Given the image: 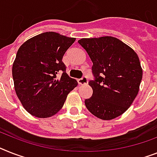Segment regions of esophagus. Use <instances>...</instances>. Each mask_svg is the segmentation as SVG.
<instances>
[{
    "instance_id": "obj_1",
    "label": "esophagus",
    "mask_w": 157,
    "mask_h": 157,
    "mask_svg": "<svg viewBox=\"0 0 157 157\" xmlns=\"http://www.w3.org/2000/svg\"><path fill=\"white\" fill-rule=\"evenodd\" d=\"M88 82V79L86 77H82V78L78 80V83L79 84V85H82V84H87Z\"/></svg>"
}]
</instances>
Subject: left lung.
Segmentation results:
<instances>
[{
  "instance_id": "1",
  "label": "left lung",
  "mask_w": 157,
  "mask_h": 157,
  "mask_svg": "<svg viewBox=\"0 0 157 157\" xmlns=\"http://www.w3.org/2000/svg\"><path fill=\"white\" fill-rule=\"evenodd\" d=\"M78 42L92 62V96L85 100L90 113L101 120L121 116L139 92L143 71L136 53L116 37L82 38Z\"/></svg>"
}]
</instances>
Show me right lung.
<instances>
[{
    "label": "right lung",
    "instance_id": "1",
    "mask_svg": "<svg viewBox=\"0 0 157 157\" xmlns=\"http://www.w3.org/2000/svg\"><path fill=\"white\" fill-rule=\"evenodd\" d=\"M75 38L55 32L31 37L20 46L13 64L14 88L29 114L48 118L61 110L78 82L66 72L63 58ZM62 73L60 79L56 77Z\"/></svg>",
    "mask_w": 157,
    "mask_h": 157
}]
</instances>
